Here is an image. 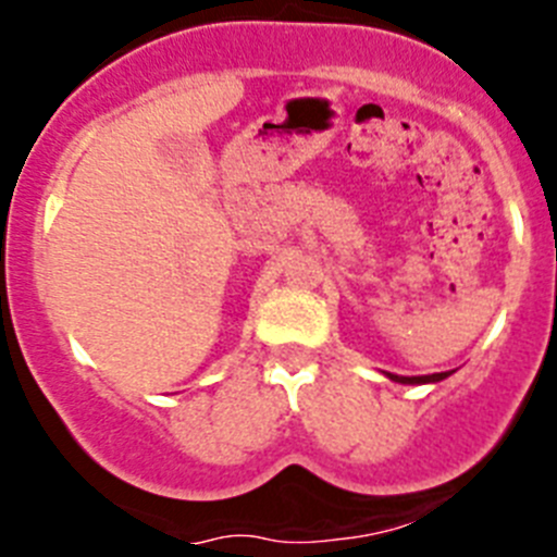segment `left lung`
Wrapping results in <instances>:
<instances>
[{"label": "left lung", "instance_id": "left-lung-1", "mask_svg": "<svg viewBox=\"0 0 557 557\" xmlns=\"http://www.w3.org/2000/svg\"><path fill=\"white\" fill-rule=\"evenodd\" d=\"M393 382H401V385H426V382H441V379L449 376V371L444 373H430V376H396V373H387Z\"/></svg>", "mask_w": 557, "mask_h": 557}]
</instances>
